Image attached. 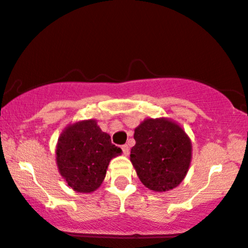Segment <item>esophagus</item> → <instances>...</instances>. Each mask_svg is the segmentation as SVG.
I'll list each match as a JSON object with an SVG mask.
<instances>
[{
  "label": "esophagus",
  "mask_w": 248,
  "mask_h": 248,
  "mask_svg": "<svg viewBox=\"0 0 248 248\" xmlns=\"http://www.w3.org/2000/svg\"><path fill=\"white\" fill-rule=\"evenodd\" d=\"M122 152H124V154L126 156L129 155V147L127 146V144H124V146H122Z\"/></svg>",
  "instance_id": "esophagus-1"
}]
</instances>
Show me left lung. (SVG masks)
<instances>
[{
    "label": "left lung",
    "instance_id": "obj_1",
    "mask_svg": "<svg viewBox=\"0 0 248 248\" xmlns=\"http://www.w3.org/2000/svg\"><path fill=\"white\" fill-rule=\"evenodd\" d=\"M136 143L130 150L140 181L148 189L169 191L179 186L191 163L189 136L169 119H146L135 128Z\"/></svg>",
    "mask_w": 248,
    "mask_h": 248
}]
</instances>
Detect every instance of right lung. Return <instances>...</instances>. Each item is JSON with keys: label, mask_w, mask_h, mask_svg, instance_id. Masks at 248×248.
I'll return each mask as SVG.
<instances>
[{"label": "right lung", "mask_w": 248, "mask_h": 248, "mask_svg": "<svg viewBox=\"0 0 248 248\" xmlns=\"http://www.w3.org/2000/svg\"><path fill=\"white\" fill-rule=\"evenodd\" d=\"M122 150L95 120L78 121L62 130L56 160L62 177L77 192H93L101 186L108 164Z\"/></svg>", "instance_id": "obj_1"}]
</instances>
